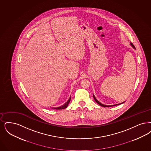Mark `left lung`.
I'll return each instance as SVG.
<instances>
[{
  "mask_svg": "<svg viewBox=\"0 0 151 151\" xmlns=\"http://www.w3.org/2000/svg\"><path fill=\"white\" fill-rule=\"evenodd\" d=\"M130 44H131V45L133 47V48H134V49H135V47L134 46V45H133L132 43H130ZM93 98H94V99L95 100V101L98 104H99L100 106H102V107H112V106H117V105H119V104H122V103H119V104H114V105H104V104H102L101 103L99 102L98 100H97V99L96 98V97L94 96V95L93 94Z\"/></svg>",
  "mask_w": 151,
  "mask_h": 151,
  "instance_id": "left-lung-1",
  "label": "left lung"
}]
</instances>
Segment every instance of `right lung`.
I'll return each mask as SVG.
<instances>
[{"instance_id": "right-lung-1", "label": "right lung", "mask_w": 151, "mask_h": 151, "mask_svg": "<svg viewBox=\"0 0 151 151\" xmlns=\"http://www.w3.org/2000/svg\"><path fill=\"white\" fill-rule=\"evenodd\" d=\"M70 101H71V97H70V98L68 99V100L63 105H62V106H61L60 107H56V108H52V109H65L68 106V104H69V103L70 102Z\"/></svg>"}]
</instances>
